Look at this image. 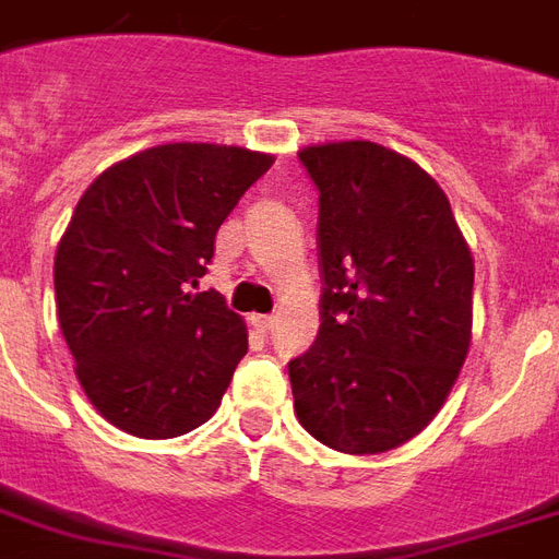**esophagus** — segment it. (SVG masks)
<instances>
[{"instance_id": "34e87169", "label": "esophagus", "mask_w": 559, "mask_h": 559, "mask_svg": "<svg viewBox=\"0 0 559 559\" xmlns=\"http://www.w3.org/2000/svg\"><path fill=\"white\" fill-rule=\"evenodd\" d=\"M272 317H260V313H254V317H251V325H254V329H258L260 334H266L269 329H272Z\"/></svg>"}]
</instances>
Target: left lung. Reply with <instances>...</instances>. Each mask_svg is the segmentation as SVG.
Listing matches in <instances>:
<instances>
[{"instance_id":"left-lung-1","label":"left lung","mask_w":559,"mask_h":559,"mask_svg":"<svg viewBox=\"0 0 559 559\" xmlns=\"http://www.w3.org/2000/svg\"><path fill=\"white\" fill-rule=\"evenodd\" d=\"M320 189V334L290 361L296 417L370 456L444 406L471 346L474 258L441 186L376 142L299 151Z\"/></svg>"}]
</instances>
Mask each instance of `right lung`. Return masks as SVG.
<instances>
[{
	"label": "right lung",
	"mask_w": 559,
	"mask_h": 559,
	"mask_svg": "<svg viewBox=\"0 0 559 559\" xmlns=\"http://www.w3.org/2000/svg\"><path fill=\"white\" fill-rule=\"evenodd\" d=\"M272 163L230 144H159L80 198L56 251V305L82 391L111 427L175 438L216 415L248 332L216 290L189 287Z\"/></svg>",
	"instance_id": "right-lung-1"
}]
</instances>
